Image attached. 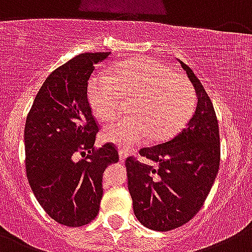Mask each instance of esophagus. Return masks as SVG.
<instances>
[{
	"mask_svg": "<svg viewBox=\"0 0 252 252\" xmlns=\"http://www.w3.org/2000/svg\"><path fill=\"white\" fill-rule=\"evenodd\" d=\"M127 157V152H125L124 150H119V158H120V162H124Z\"/></svg>",
	"mask_w": 252,
	"mask_h": 252,
	"instance_id": "1",
	"label": "esophagus"
}]
</instances>
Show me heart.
I'll list each match as a JSON object with an SVG mask.
<instances>
[{
  "label": "heart",
  "mask_w": 252,
  "mask_h": 252,
  "mask_svg": "<svg viewBox=\"0 0 252 252\" xmlns=\"http://www.w3.org/2000/svg\"><path fill=\"white\" fill-rule=\"evenodd\" d=\"M124 96L133 97L132 115L107 124L104 138L126 148L148 136L152 141L168 138L188 121L196 99L186 76L147 58L131 59L116 66L112 76L97 75L89 83V101L102 120L120 114Z\"/></svg>",
  "instance_id": "obj_1"
}]
</instances>
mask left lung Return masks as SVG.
I'll list each match as a JSON object with an SVG mask.
<instances>
[{
  "label": "left lung",
  "instance_id": "8db88e82",
  "mask_svg": "<svg viewBox=\"0 0 252 252\" xmlns=\"http://www.w3.org/2000/svg\"><path fill=\"white\" fill-rule=\"evenodd\" d=\"M182 68L195 89V111L172 140L140 150L157 163L125 162L127 187L136 218L143 226L168 231L188 222L204 204L220 163L219 125L212 101L199 79L182 61Z\"/></svg>",
  "mask_w": 252,
  "mask_h": 252
}]
</instances>
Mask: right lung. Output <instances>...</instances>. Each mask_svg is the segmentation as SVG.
<instances>
[{"label":"right lung","instance_id":"right-lung-1","mask_svg":"<svg viewBox=\"0 0 252 252\" xmlns=\"http://www.w3.org/2000/svg\"><path fill=\"white\" fill-rule=\"evenodd\" d=\"M110 54L83 53L56 69L26 120L28 182L45 213L65 226H83L96 218L102 173L119 160L111 143L94 147L99 126L88 101V80L95 64ZM79 154L86 158L78 160Z\"/></svg>","mask_w":252,"mask_h":252}]
</instances>
